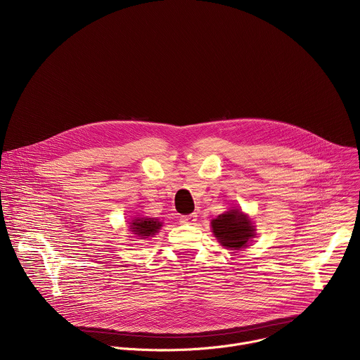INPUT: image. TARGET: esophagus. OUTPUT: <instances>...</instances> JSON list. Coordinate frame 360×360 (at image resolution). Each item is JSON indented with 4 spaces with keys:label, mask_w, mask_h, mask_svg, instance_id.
<instances>
[{
    "label": "esophagus",
    "mask_w": 360,
    "mask_h": 360,
    "mask_svg": "<svg viewBox=\"0 0 360 360\" xmlns=\"http://www.w3.org/2000/svg\"><path fill=\"white\" fill-rule=\"evenodd\" d=\"M196 214H191V215H184V217H181V222L182 224H195V221H196Z\"/></svg>",
    "instance_id": "1"
}]
</instances>
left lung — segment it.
Wrapping results in <instances>:
<instances>
[{"label":"left lung","mask_w":360,"mask_h":360,"mask_svg":"<svg viewBox=\"0 0 360 360\" xmlns=\"http://www.w3.org/2000/svg\"><path fill=\"white\" fill-rule=\"evenodd\" d=\"M212 229L219 242L229 249H240L246 246L250 236H253L250 221L238 210L222 214L214 219Z\"/></svg>","instance_id":"left-lung-1"}]
</instances>
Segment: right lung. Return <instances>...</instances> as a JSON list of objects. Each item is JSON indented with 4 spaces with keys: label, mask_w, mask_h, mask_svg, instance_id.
<instances>
[{
    "label": "right lung",
    "mask_w": 360,
    "mask_h": 360,
    "mask_svg": "<svg viewBox=\"0 0 360 360\" xmlns=\"http://www.w3.org/2000/svg\"><path fill=\"white\" fill-rule=\"evenodd\" d=\"M161 226H162L161 222H158L157 219L141 218V219H134V222L131 225V229L138 236L146 238V236H150V235H155Z\"/></svg>",
    "instance_id": "obj_1"
}]
</instances>
